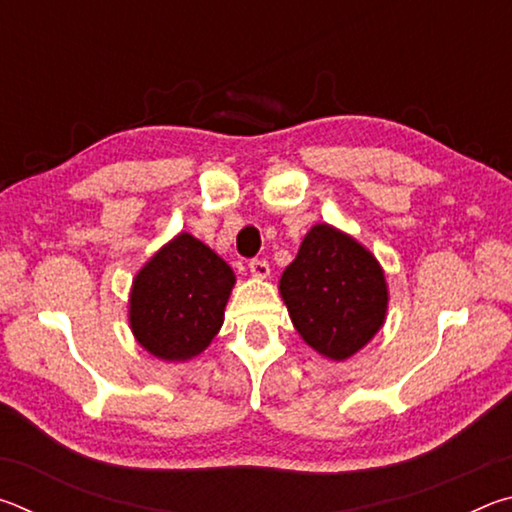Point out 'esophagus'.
<instances>
[{
    "label": "esophagus",
    "mask_w": 512,
    "mask_h": 512,
    "mask_svg": "<svg viewBox=\"0 0 512 512\" xmlns=\"http://www.w3.org/2000/svg\"><path fill=\"white\" fill-rule=\"evenodd\" d=\"M250 273H253V277H259V280H266L268 275H271V266H268L266 259H250Z\"/></svg>",
    "instance_id": "1"
}]
</instances>
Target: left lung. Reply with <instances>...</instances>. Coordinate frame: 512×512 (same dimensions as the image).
<instances>
[{"label":"left lung","mask_w":512,"mask_h":512,"mask_svg":"<svg viewBox=\"0 0 512 512\" xmlns=\"http://www.w3.org/2000/svg\"><path fill=\"white\" fill-rule=\"evenodd\" d=\"M280 293L298 334L332 361L350 359L386 320L388 287L375 255L327 223L302 239Z\"/></svg>","instance_id":"8db88e82"}]
</instances>
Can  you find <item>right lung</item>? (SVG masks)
<instances>
[{
    "label": "right lung",
    "instance_id": "1",
    "mask_svg": "<svg viewBox=\"0 0 512 512\" xmlns=\"http://www.w3.org/2000/svg\"><path fill=\"white\" fill-rule=\"evenodd\" d=\"M235 273L203 241L180 232L133 280L128 320L137 343L162 361L201 354L223 325Z\"/></svg>",
    "mask_w": 512,
    "mask_h": 512
}]
</instances>
